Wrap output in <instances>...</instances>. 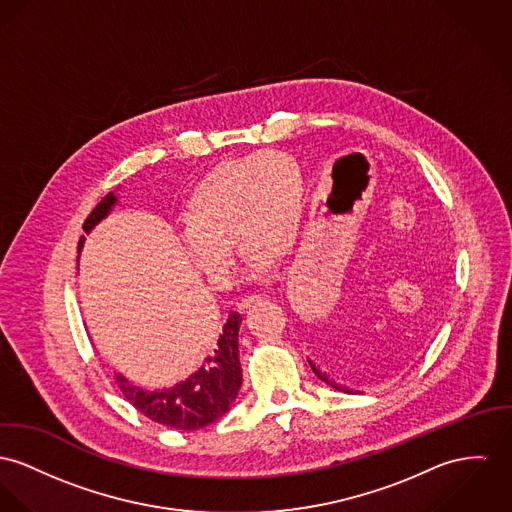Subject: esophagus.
<instances>
[{
  "label": "esophagus",
  "mask_w": 512,
  "mask_h": 512,
  "mask_svg": "<svg viewBox=\"0 0 512 512\" xmlns=\"http://www.w3.org/2000/svg\"><path fill=\"white\" fill-rule=\"evenodd\" d=\"M263 300V296H259V294H253V296H245L241 302H239V310L241 312H245V310H249L253 304H257V302H261Z\"/></svg>",
  "instance_id": "34e87169"
}]
</instances>
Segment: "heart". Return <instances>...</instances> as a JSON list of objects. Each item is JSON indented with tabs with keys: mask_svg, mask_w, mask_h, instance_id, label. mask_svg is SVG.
I'll return each mask as SVG.
<instances>
[{
	"mask_svg": "<svg viewBox=\"0 0 512 512\" xmlns=\"http://www.w3.org/2000/svg\"><path fill=\"white\" fill-rule=\"evenodd\" d=\"M304 183L296 165L280 154H253L208 173L187 200L179 236L185 259L212 286L224 288L234 249L247 251L253 275L296 247L304 222Z\"/></svg>",
	"mask_w": 512,
	"mask_h": 512,
	"instance_id": "obj_1",
	"label": "heart"
}]
</instances>
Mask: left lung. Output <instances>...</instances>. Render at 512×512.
<instances>
[{"instance_id": "8db88e82", "label": "left lung", "mask_w": 512, "mask_h": 512, "mask_svg": "<svg viewBox=\"0 0 512 512\" xmlns=\"http://www.w3.org/2000/svg\"><path fill=\"white\" fill-rule=\"evenodd\" d=\"M345 349H347V347H343L339 339L335 341V335H333V337H331V335H323V339H319V351H317L319 364H315L312 358H308V362H310L315 376H317L321 382H325L327 386H331L333 390H339V392H345V394H362V392H358V390H351V388L339 384V382H337L335 378H331V376L327 374V370H325V368H333L335 364H339V360H341V362L345 360V358H343V356H345Z\"/></svg>"}]
</instances>
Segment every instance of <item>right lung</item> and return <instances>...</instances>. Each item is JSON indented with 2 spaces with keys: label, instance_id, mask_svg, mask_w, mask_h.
Returning a JSON list of instances; mask_svg holds the SVG:
<instances>
[{
  "label": "right lung",
  "instance_id": "obj_1",
  "mask_svg": "<svg viewBox=\"0 0 512 512\" xmlns=\"http://www.w3.org/2000/svg\"><path fill=\"white\" fill-rule=\"evenodd\" d=\"M117 202L115 193L103 198L87 216L83 224L85 234L105 220ZM83 243L85 237L81 236L78 251L83 249ZM239 325L241 315L230 312L216 345L204 356L197 372L187 380L163 390H146L132 384L126 376L117 374L115 378L120 392L142 415L163 427L177 431H198L208 427L230 411L241 388Z\"/></svg>",
  "mask_w": 512,
  "mask_h": 512
}]
</instances>
